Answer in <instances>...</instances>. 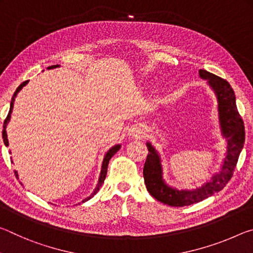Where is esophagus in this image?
I'll return each instance as SVG.
<instances>
[{
	"mask_svg": "<svg viewBox=\"0 0 253 253\" xmlns=\"http://www.w3.org/2000/svg\"><path fill=\"white\" fill-rule=\"evenodd\" d=\"M145 134V127L143 125H136L130 127L129 129V136L134 137V138H140Z\"/></svg>",
	"mask_w": 253,
	"mask_h": 253,
	"instance_id": "34e87169",
	"label": "esophagus"
}]
</instances>
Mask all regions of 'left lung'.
Returning <instances> with one entry per match:
<instances>
[{"label":"left lung","mask_w":253,"mask_h":253,"mask_svg":"<svg viewBox=\"0 0 253 253\" xmlns=\"http://www.w3.org/2000/svg\"><path fill=\"white\" fill-rule=\"evenodd\" d=\"M199 74L201 78L209 81V84L216 95L220 126L222 135L228 139V151L221 172L214 175L211 182L196 188L195 191H177L170 188L163 181L160 155L155 148L147 143L149 153L143 170L147 191L153 198L170 207H187L199 203L221 191L232 177L239 155L245 144V125L235 105V95L232 87L226 80L207 70L201 69Z\"/></svg>","instance_id":"obj_1"}]
</instances>
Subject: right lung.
Listing matches in <instances>:
<instances>
[{
	"mask_svg": "<svg viewBox=\"0 0 253 253\" xmlns=\"http://www.w3.org/2000/svg\"><path fill=\"white\" fill-rule=\"evenodd\" d=\"M57 67H59V65H57V66H51V67H49L48 69H53V68H57ZM29 83V80H27V81H24V83H22L21 84L19 87H18V89H16L15 90V92H14V95H13V97H12V100H11V106H10V111H8V114H7V116H6V118H5V121H4V124H3V131H2V136H3V140H4V144H5V146H8V140H7V135H6V130H5V128H6V125H7V123L10 122V118H11V114H12V109H13V105H14V99H15V96L18 95V92L21 90V89H22L25 84H27ZM121 148V145H116V146H114L113 148H110L108 152H107V154L105 155V158H104V162H102V166H101V172H100V177H99V182H98V184H97V187L95 188V191H93V193L91 194V196H89V198H87L85 199L84 201H88L89 199H91L93 195H95L98 191H99V188H100V186L102 185V183H104V181H105V178H106V174H107V168H108V163H109V160L111 157H113L115 154H116L117 152H118V149ZM15 176L18 177V174H16V172H15Z\"/></svg>",
	"mask_w": 253,
	"mask_h": 253,
	"instance_id": "1",
	"label": "right lung"
}]
</instances>
